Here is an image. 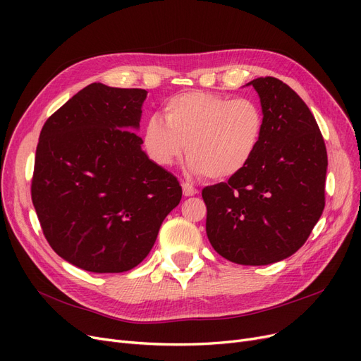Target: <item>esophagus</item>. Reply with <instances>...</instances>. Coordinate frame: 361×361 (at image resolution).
Returning a JSON list of instances; mask_svg holds the SVG:
<instances>
[{
  "mask_svg": "<svg viewBox=\"0 0 361 361\" xmlns=\"http://www.w3.org/2000/svg\"><path fill=\"white\" fill-rule=\"evenodd\" d=\"M182 190H183V195H187V197H191V195H195V194L199 192L197 188H194L192 185L188 183V182H183L182 183Z\"/></svg>",
  "mask_w": 361,
  "mask_h": 361,
  "instance_id": "1",
  "label": "esophagus"
}]
</instances>
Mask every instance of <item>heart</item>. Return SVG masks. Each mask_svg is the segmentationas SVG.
I'll use <instances>...</instances> for the list:
<instances>
[{"label": "heart", "mask_w": 361, "mask_h": 361, "mask_svg": "<svg viewBox=\"0 0 361 361\" xmlns=\"http://www.w3.org/2000/svg\"><path fill=\"white\" fill-rule=\"evenodd\" d=\"M162 119L152 116L146 122L143 143L149 158L169 167L187 150L188 171L211 179L241 173L256 155L265 128L257 101L207 92L170 97L162 105Z\"/></svg>", "instance_id": "heart-1"}]
</instances>
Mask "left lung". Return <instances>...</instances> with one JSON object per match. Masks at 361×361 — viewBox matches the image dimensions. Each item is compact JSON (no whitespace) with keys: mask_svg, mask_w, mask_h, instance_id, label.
I'll return each instance as SVG.
<instances>
[{"mask_svg":"<svg viewBox=\"0 0 361 361\" xmlns=\"http://www.w3.org/2000/svg\"><path fill=\"white\" fill-rule=\"evenodd\" d=\"M260 97L264 137L248 166L202 191L206 233L218 255L239 265H268L307 241L325 206L329 159L318 123L288 84L250 81Z\"/></svg>","mask_w":361,"mask_h":361,"instance_id":"obj_1","label":"left lung"}]
</instances>
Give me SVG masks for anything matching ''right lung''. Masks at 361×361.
Returning a JSON list of instances; mask_svg holds the SVG:
<instances>
[{"instance_id":"obj_1","label":"right lung","mask_w":361,"mask_h":361,"mask_svg":"<svg viewBox=\"0 0 361 361\" xmlns=\"http://www.w3.org/2000/svg\"><path fill=\"white\" fill-rule=\"evenodd\" d=\"M147 92L84 87L42 128L31 199L56 253L90 272L135 268L182 199L134 130Z\"/></svg>"}]
</instances>
